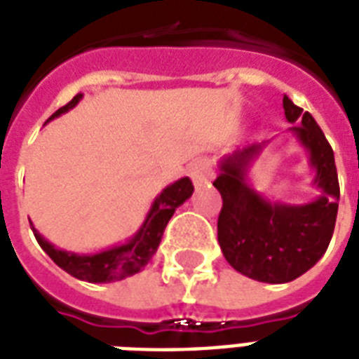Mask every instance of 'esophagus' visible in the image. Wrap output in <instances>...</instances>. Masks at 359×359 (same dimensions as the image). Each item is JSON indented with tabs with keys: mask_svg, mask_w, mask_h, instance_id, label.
<instances>
[{
	"mask_svg": "<svg viewBox=\"0 0 359 359\" xmlns=\"http://www.w3.org/2000/svg\"><path fill=\"white\" fill-rule=\"evenodd\" d=\"M188 177L196 186L207 184V180L210 179V163L207 160H196L188 168Z\"/></svg>",
	"mask_w": 359,
	"mask_h": 359,
	"instance_id": "1",
	"label": "esophagus"
}]
</instances>
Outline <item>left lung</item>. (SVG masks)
<instances>
[{"label":"left lung","mask_w":359,"mask_h":359,"mask_svg":"<svg viewBox=\"0 0 359 359\" xmlns=\"http://www.w3.org/2000/svg\"><path fill=\"white\" fill-rule=\"evenodd\" d=\"M283 109L285 119L294 124L289 134L307 152L318 196L307 203H285L253 188L250 171L272 140L222 158L214 180L224 199L218 218L224 257L236 272L262 283H289L315 266L328 250L339 207V180L326 135L287 95Z\"/></svg>","instance_id":"8db88e82"}]
</instances>
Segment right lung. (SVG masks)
Here are the masks:
<instances>
[{"mask_svg": "<svg viewBox=\"0 0 359 359\" xmlns=\"http://www.w3.org/2000/svg\"><path fill=\"white\" fill-rule=\"evenodd\" d=\"M83 95L78 93L67 106L59 108L48 121L55 119L59 115L67 114L78 106ZM194 194V186L188 177L175 180L173 184L165 186L152 201L149 212H147L143 224L134 236H130L124 244L111 245L108 250L95 251V253H74V251L61 250L46 240L31 224V231L35 235L36 242L42 250L46 251L59 268L70 273L72 278L87 281V283H111L121 281L124 278L134 276L149 264L154 253H156L163 229L175 214V210L190 199Z\"/></svg>", "mask_w": 359, "mask_h": 359, "instance_id": "right-lung-1", "label": "right lung"}]
</instances>
